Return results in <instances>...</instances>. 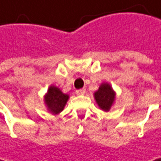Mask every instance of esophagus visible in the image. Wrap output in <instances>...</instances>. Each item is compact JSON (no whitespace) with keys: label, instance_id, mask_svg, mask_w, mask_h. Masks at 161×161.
<instances>
[{"label":"esophagus","instance_id":"34e87169","mask_svg":"<svg viewBox=\"0 0 161 161\" xmlns=\"http://www.w3.org/2000/svg\"><path fill=\"white\" fill-rule=\"evenodd\" d=\"M85 92H86L85 89H80V90H77V91L75 92V93H76L77 95H80V94H84Z\"/></svg>","mask_w":161,"mask_h":161}]
</instances>
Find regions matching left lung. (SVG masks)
<instances>
[{
    "label": "left lung",
    "instance_id": "left-lung-1",
    "mask_svg": "<svg viewBox=\"0 0 161 161\" xmlns=\"http://www.w3.org/2000/svg\"><path fill=\"white\" fill-rule=\"evenodd\" d=\"M94 99L98 107L104 112H109L114 105L116 92L113 89L110 83L103 82L99 86L98 90L93 93Z\"/></svg>",
    "mask_w": 161,
    "mask_h": 161
}]
</instances>
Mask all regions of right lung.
Segmentation results:
<instances>
[{"instance_id": "1", "label": "right lung", "mask_w": 161, "mask_h": 161, "mask_svg": "<svg viewBox=\"0 0 161 161\" xmlns=\"http://www.w3.org/2000/svg\"><path fill=\"white\" fill-rule=\"evenodd\" d=\"M69 98V94L64 93L58 87L51 85L44 95V102L48 113L56 115L64 110Z\"/></svg>"}]
</instances>
